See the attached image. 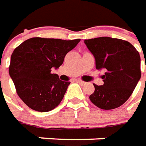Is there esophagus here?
<instances>
[{
	"mask_svg": "<svg viewBox=\"0 0 146 146\" xmlns=\"http://www.w3.org/2000/svg\"><path fill=\"white\" fill-rule=\"evenodd\" d=\"M78 82V83H80V84H82V85H85V84H86V82H84V81H82V80H79V79H78V81H77Z\"/></svg>",
	"mask_w": 146,
	"mask_h": 146,
	"instance_id": "34e87169",
	"label": "esophagus"
}]
</instances>
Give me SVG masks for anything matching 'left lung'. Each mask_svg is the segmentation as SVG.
<instances>
[{
    "label": "left lung",
    "mask_w": 146,
    "mask_h": 146,
    "mask_svg": "<svg viewBox=\"0 0 146 146\" xmlns=\"http://www.w3.org/2000/svg\"><path fill=\"white\" fill-rule=\"evenodd\" d=\"M94 55L96 68L105 71L102 86H94L90 100L97 107L110 110L121 106L131 97L141 78L139 52L130 42L109 37L84 41Z\"/></svg>",
    "instance_id": "left-lung-1"
}]
</instances>
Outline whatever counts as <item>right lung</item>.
Segmentation results:
<instances>
[{"mask_svg":"<svg viewBox=\"0 0 146 146\" xmlns=\"http://www.w3.org/2000/svg\"><path fill=\"white\" fill-rule=\"evenodd\" d=\"M79 42L78 38H32L14 49L9 75L17 94L29 108L45 112L60 104L70 82L60 80L56 74H52V68H58Z\"/></svg>","mask_w":146,"mask_h":146,"instance_id":"1","label":"right lung"}]
</instances>
